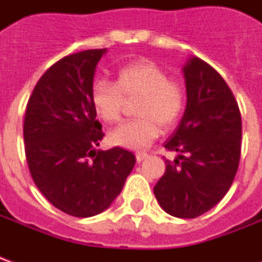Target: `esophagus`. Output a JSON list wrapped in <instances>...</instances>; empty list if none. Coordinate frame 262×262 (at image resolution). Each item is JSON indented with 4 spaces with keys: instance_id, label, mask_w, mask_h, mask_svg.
<instances>
[{
    "instance_id": "esophagus-1",
    "label": "esophagus",
    "mask_w": 262,
    "mask_h": 262,
    "mask_svg": "<svg viewBox=\"0 0 262 262\" xmlns=\"http://www.w3.org/2000/svg\"><path fill=\"white\" fill-rule=\"evenodd\" d=\"M148 157L147 153H136V160L137 163H142L143 160H146Z\"/></svg>"
}]
</instances>
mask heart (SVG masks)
<instances>
[{
  "mask_svg": "<svg viewBox=\"0 0 262 262\" xmlns=\"http://www.w3.org/2000/svg\"><path fill=\"white\" fill-rule=\"evenodd\" d=\"M140 99L136 116L140 119L115 127L109 142L129 148H147L159 136L160 126L168 129L181 116L185 106V90L168 78L164 69L151 61H139L120 70L116 82L101 80L92 86V106L106 123L120 119L125 101Z\"/></svg>",
  "mask_w": 262,
  "mask_h": 262,
  "instance_id": "obj_1",
  "label": "heart"
}]
</instances>
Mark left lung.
<instances>
[{
	"mask_svg": "<svg viewBox=\"0 0 262 262\" xmlns=\"http://www.w3.org/2000/svg\"><path fill=\"white\" fill-rule=\"evenodd\" d=\"M187 106L164 147L165 160L154 187L159 205L171 216L193 219L222 201L236 177L242 151V115L226 81L195 56L182 66Z\"/></svg>",
	"mask_w": 262,
	"mask_h": 262,
	"instance_id": "obj_1",
	"label": "left lung"
}]
</instances>
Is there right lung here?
Here are the masks:
<instances>
[{
  "label": "right lung",
  "mask_w": 262,
  "mask_h": 262,
  "mask_svg": "<svg viewBox=\"0 0 262 262\" xmlns=\"http://www.w3.org/2000/svg\"><path fill=\"white\" fill-rule=\"evenodd\" d=\"M105 53L85 50L54 63L26 106L24 139L32 178L49 202L75 217L106 210L136 163L135 154L120 147L97 150L103 133L92 85Z\"/></svg>",
  "instance_id": "right-lung-1"
}]
</instances>
